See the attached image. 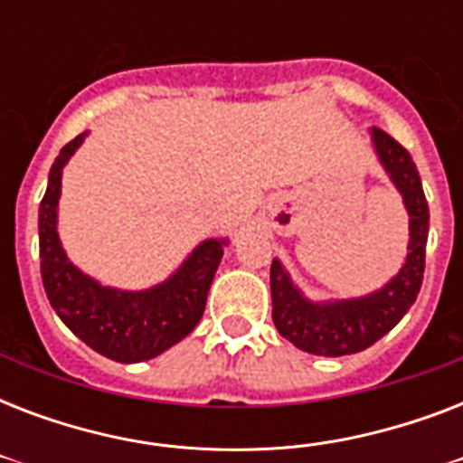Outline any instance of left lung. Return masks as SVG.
I'll list each match as a JSON object with an SVG mask.
<instances>
[{
  "label": "left lung",
  "instance_id": "left-lung-1",
  "mask_svg": "<svg viewBox=\"0 0 463 463\" xmlns=\"http://www.w3.org/2000/svg\"><path fill=\"white\" fill-rule=\"evenodd\" d=\"M370 137L382 167L387 170L389 180L394 182V187L403 196V206L409 211V254L402 271L384 288L374 290L370 296L329 303L307 300L303 290L290 281L281 261H271V315L276 329L300 351L312 355L336 358L365 351L367 345L380 341L402 322V317L416 303L423 283L430 211L425 202L420 175L409 151L387 132L374 127Z\"/></svg>",
  "mask_w": 463,
  "mask_h": 463
}]
</instances>
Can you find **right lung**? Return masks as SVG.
Segmentation results:
<instances>
[{
  "label": "right lung",
  "mask_w": 463,
  "mask_h": 463,
  "mask_svg": "<svg viewBox=\"0 0 463 463\" xmlns=\"http://www.w3.org/2000/svg\"><path fill=\"white\" fill-rule=\"evenodd\" d=\"M86 134H79L54 158L40 202V274L47 300L60 319L93 351L118 363H141L167 351L194 329L206 307L211 281L228 240H203L170 279L146 290L100 286L67 260L57 235L61 170Z\"/></svg>",
  "instance_id": "obj_1"
}]
</instances>
